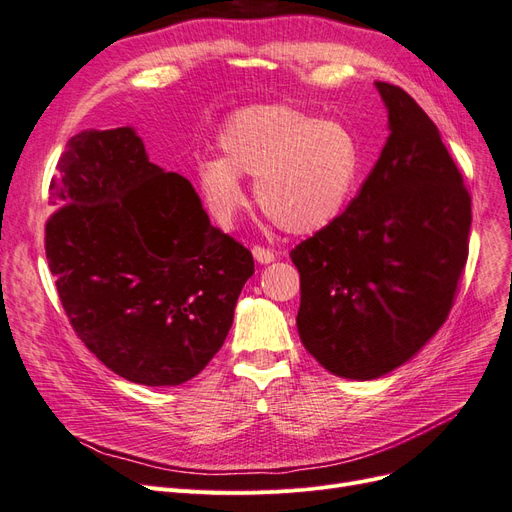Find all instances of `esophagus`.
<instances>
[{
    "instance_id": "1",
    "label": "esophagus",
    "mask_w": 512,
    "mask_h": 512,
    "mask_svg": "<svg viewBox=\"0 0 512 512\" xmlns=\"http://www.w3.org/2000/svg\"><path fill=\"white\" fill-rule=\"evenodd\" d=\"M253 257L257 264H272L274 261V251L266 246H253Z\"/></svg>"
}]
</instances>
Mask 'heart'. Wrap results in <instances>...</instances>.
I'll return each instance as SVG.
<instances>
[{
    "mask_svg": "<svg viewBox=\"0 0 512 512\" xmlns=\"http://www.w3.org/2000/svg\"><path fill=\"white\" fill-rule=\"evenodd\" d=\"M223 158L203 160L199 186L210 210L229 221L244 206L240 175L255 180L259 208L287 233H315L345 212L360 173L352 128L315 120L291 105H251L218 133Z\"/></svg>",
    "mask_w": 512,
    "mask_h": 512,
    "instance_id": "heart-1",
    "label": "heart"
}]
</instances>
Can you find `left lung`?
Here are the masks:
<instances>
[{
  "instance_id": "obj_1",
  "label": "left lung",
  "mask_w": 512,
  "mask_h": 512,
  "mask_svg": "<svg viewBox=\"0 0 512 512\" xmlns=\"http://www.w3.org/2000/svg\"><path fill=\"white\" fill-rule=\"evenodd\" d=\"M390 135L347 210L289 253L302 345L345 379L401 367L446 321L467 261L472 197L442 135L401 87L375 81Z\"/></svg>"
}]
</instances>
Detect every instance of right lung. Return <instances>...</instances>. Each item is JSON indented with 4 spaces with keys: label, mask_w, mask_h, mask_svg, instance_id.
Wrapping results in <instances>:
<instances>
[{
    "label": "right lung",
    "mask_w": 512,
    "mask_h": 512,
    "mask_svg": "<svg viewBox=\"0 0 512 512\" xmlns=\"http://www.w3.org/2000/svg\"><path fill=\"white\" fill-rule=\"evenodd\" d=\"M45 248L85 347L128 382L178 386L223 347L253 255L212 227L193 184L135 128L83 130L51 182Z\"/></svg>",
    "instance_id": "1"
}]
</instances>
